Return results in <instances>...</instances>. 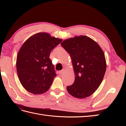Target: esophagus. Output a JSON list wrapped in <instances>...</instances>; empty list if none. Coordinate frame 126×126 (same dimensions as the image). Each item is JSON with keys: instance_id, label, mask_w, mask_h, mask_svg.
<instances>
[{"instance_id": "1", "label": "esophagus", "mask_w": 126, "mask_h": 126, "mask_svg": "<svg viewBox=\"0 0 126 126\" xmlns=\"http://www.w3.org/2000/svg\"><path fill=\"white\" fill-rule=\"evenodd\" d=\"M65 70H66V69L65 68H63L62 70L59 71V74H62Z\"/></svg>"}]
</instances>
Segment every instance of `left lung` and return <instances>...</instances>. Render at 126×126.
I'll use <instances>...</instances> for the list:
<instances>
[{
	"instance_id": "1",
	"label": "left lung",
	"mask_w": 126,
	"mask_h": 126,
	"mask_svg": "<svg viewBox=\"0 0 126 126\" xmlns=\"http://www.w3.org/2000/svg\"><path fill=\"white\" fill-rule=\"evenodd\" d=\"M70 56L75 81L66 87L70 95L78 98L92 95L98 89L106 73L104 53L97 43L85 36H75L61 43Z\"/></svg>"
}]
</instances>
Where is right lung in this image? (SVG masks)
I'll use <instances>...</instances> for the list:
<instances>
[{
    "instance_id": "right-lung-1",
    "label": "right lung",
    "mask_w": 126,
    "mask_h": 126,
    "mask_svg": "<svg viewBox=\"0 0 126 126\" xmlns=\"http://www.w3.org/2000/svg\"><path fill=\"white\" fill-rule=\"evenodd\" d=\"M62 41L48 33L39 32L29 37L21 47L16 68L20 83L28 92L38 95L49 89L56 76L50 54Z\"/></svg>"
}]
</instances>
